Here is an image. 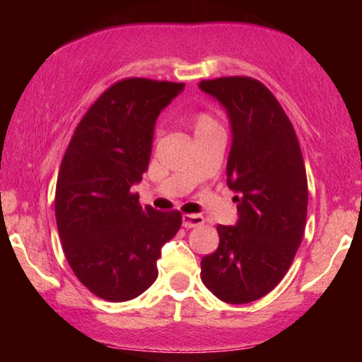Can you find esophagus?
I'll return each instance as SVG.
<instances>
[{
    "instance_id": "34e87169",
    "label": "esophagus",
    "mask_w": 362,
    "mask_h": 362,
    "mask_svg": "<svg viewBox=\"0 0 362 362\" xmlns=\"http://www.w3.org/2000/svg\"><path fill=\"white\" fill-rule=\"evenodd\" d=\"M203 223L204 217L198 216V214H185V216L182 217V225L185 226V228H194V226H199Z\"/></svg>"
}]
</instances>
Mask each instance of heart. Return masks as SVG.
<instances>
[{"instance_id":"1","label":"heart","mask_w":362,"mask_h":362,"mask_svg":"<svg viewBox=\"0 0 362 362\" xmlns=\"http://www.w3.org/2000/svg\"><path fill=\"white\" fill-rule=\"evenodd\" d=\"M212 126H217V124H216V122H214V119L211 118V116H207V115H199L198 118H196V121H194L196 131L206 129V127H212Z\"/></svg>"}]
</instances>
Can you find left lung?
<instances>
[{
  "label": "left lung",
  "mask_w": 362,
  "mask_h": 362,
  "mask_svg": "<svg viewBox=\"0 0 362 362\" xmlns=\"http://www.w3.org/2000/svg\"><path fill=\"white\" fill-rule=\"evenodd\" d=\"M230 121L226 185L238 220L218 225V247L201 260V279L226 303L267 296L289 269L302 243L308 185L296 131L260 81L228 76L201 81Z\"/></svg>",
  "instance_id": "8db88e82"
}]
</instances>
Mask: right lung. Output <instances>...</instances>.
<instances>
[{
    "mask_svg": "<svg viewBox=\"0 0 362 362\" xmlns=\"http://www.w3.org/2000/svg\"><path fill=\"white\" fill-rule=\"evenodd\" d=\"M185 84L131 78L107 89L79 121L62 159L56 220L76 278L108 302L139 297L158 278L179 211L139 204L131 188L148 170L159 113Z\"/></svg>",
    "mask_w": 362,
    "mask_h": 362,
    "instance_id": "obj_1",
    "label": "right lung"
}]
</instances>
